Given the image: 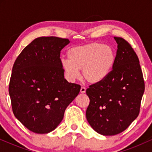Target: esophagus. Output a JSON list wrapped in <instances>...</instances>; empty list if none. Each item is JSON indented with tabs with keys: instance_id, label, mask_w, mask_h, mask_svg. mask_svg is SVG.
Returning <instances> with one entry per match:
<instances>
[{
	"instance_id": "obj_1",
	"label": "esophagus",
	"mask_w": 152,
	"mask_h": 152,
	"mask_svg": "<svg viewBox=\"0 0 152 152\" xmlns=\"http://www.w3.org/2000/svg\"><path fill=\"white\" fill-rule=\"evenodd\" d=\"M86 92V88L84 87H81V89H80V93L81 94H84Z\"/></svg>"
}]
</instances>
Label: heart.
I'll list each match as a JSON object with an SVG mask.
<instances>
[{"label":"heart","mask_w":152,"mask_h":152,"mask_svg":"<svg viewBox=\"0 0 152 152\" xmlns=\"http://www.w3.org/2000/svg\"><path fill=\"white\" fill-rule=\"evenodd\" d=\"M69 59L61 61L66 79L73 82L79 76L90 84H98L107 78L116 59L112 47L101 42H91L71 47L67 52Z\"/></svg>","instance_id":"heart-1"}]
</instances>
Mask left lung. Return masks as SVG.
<instances>
[{
    "instance_id": "obj_1",
    "label": "left lung",
    "mask_w": 152,
    "mask_h": 152,
    "mask_svg": "<svg viewBox=\"0 0 152 152\" xmlns=\"http://www.w3.org/2000/svg\"><path fill=\"white\" fill-rule=\"evenodd\" d=\"M116 59L109 76L86 90L90 99L86 119L97 133L113 136L124 132L137 118L144 92L139 61L124 38L114 37Z\"/></svg>"
}]
</instances>
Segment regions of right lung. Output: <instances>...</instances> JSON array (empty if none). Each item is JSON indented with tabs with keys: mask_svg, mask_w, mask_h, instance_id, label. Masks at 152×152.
I'll return each mask as SVG.
<instances>
[{
	"mask_svg": "<svg viewBox=\"0 0 152 152\" xmlns=\"http://www.w3.org/2000/svg\"><path fill=\"white\" fill-rule=\"evenodd\" d=\"M66 38L38 37L22 50L12 69L9 95L15 118L28 129L48 134L58 126L81 86L64 78L61 50Z\"/></svg>",
	"mask_w": 152,
	"mask_h": 152,
	"instance_id": "1",
	"label": "right lung"
}]
</instances>
